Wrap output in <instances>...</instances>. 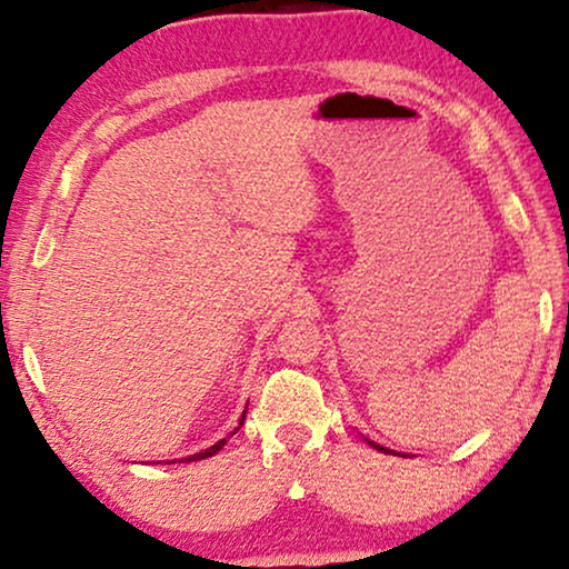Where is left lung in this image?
Listing matches in <instances>:
<instances>
[{"label": "left lung", "mask_w": 569, "mask_h": 569, "mask_svg": "<svg viewBox=\"0 0 569 569\" xmlns=\"http://www.w3.org/2000/svg\"><path fill=\"white\" fill-rule=\"evenodd\" d=\"M370 442V446L372 448H376V450H380V453H391V450H388V448H383V446H378V442H372V440H368Z\"/></svg>", "instance_id": "8db88e82"}]
</instances>
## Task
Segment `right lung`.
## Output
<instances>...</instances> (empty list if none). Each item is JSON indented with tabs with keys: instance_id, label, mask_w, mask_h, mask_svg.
Returning <instances> with one entry per match:
<instances>
[{
	"instance_id": "add662e5",
	"label": "right lung",
	"mask_w": 569,
	"mask_h": 569,
	"mask_svg": "<svg viewBox=\"0 0 569 569\" xmlns=\"http://www.w3.org/2000/svg\"><path fill=\"white\" fill-rule=\"evenodd\" d=\"M243 419H246V411H243V417H240V425H243ZM222 446H224V438H222L220 442H214L212 448L201 450V453H193V456H189V458H181V461H201V458H209V456H214L217 450H222ZM168 463H176V461H168Z\"/></svg>"
}]
</instances>
